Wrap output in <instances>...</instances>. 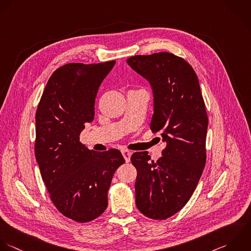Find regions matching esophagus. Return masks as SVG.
<instances>
[{
  "instance_id": "34e87169",
  "label": "esophagus",
  "mask_w": 251,
  "mask_h": 251,
  "mask_svg": "<svg viewBox=\"0 0 251 251\" xmlns=\"http://www.w3.org/2000/svg\"><path fill=\"white\" fill-rule=\"evenodd\" d=\"M122 154H123V157L125 158V161L129 162L130 158H131V155H132V152L130 151H127V150H122Z\"/></svg>"
}]
</instances>
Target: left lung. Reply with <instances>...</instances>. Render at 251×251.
I'll use <instances>...</instances> for the list:
<instances>
[{
    "label": "left lung",
    "mask_w": 251,
    "mask_h": 251,
    "mask_svg": "<svg viewBox=\"0 0 251 251\" xmlns=\"http://www.w3.org/2000/svg\"><path fill=\"white\" fill-rule=\"evenodd\" d=\"M127 63L146 78L153 93L152 133L166 143L154 162L135 152L136 205L147 217L167 219L189 201L206 162L208 117L198 76L184 58L170 52L134 55Z\"/></svg>",
    "instance_id": "left-lung-1"
}]
</instances>
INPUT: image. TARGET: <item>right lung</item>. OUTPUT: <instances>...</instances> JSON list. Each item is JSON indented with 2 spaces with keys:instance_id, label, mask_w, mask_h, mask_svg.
<instances>
[{
  "instance_id": "1",
  "label": "right lung",
  "mask_w": 251,
  "mask_h": 251,
  "mask_svg": "<svg viewBox=\"0 0 251 251\" xmlns=\"http://www.w3.org/2000/svg\"><path fill=\"white\" fill-rule=\"evenodd\" d=\"M115 60L67 63L50 77L36 111L35 156L56 209L87 223L107 207V192L125 160L118 150H88L80 133L95 116V100Z\"/></svg>"
}]
</instances>
